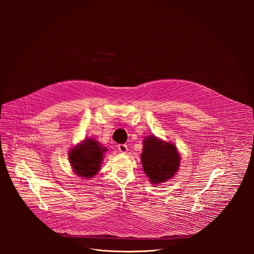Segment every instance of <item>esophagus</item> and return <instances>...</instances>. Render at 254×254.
Segmentation results:
<instances>
[{"instance_id":"34e87169","label":"esophagus","mask_w":254,"mask_h":254,"mask_svg":"<svg viewBox=\"0 0 254 254\" xmlns=\"http://www.w3.org/2000/svg\"><path fill=\"white\" fill-rule=\"evenodd\" d=\"M118 149L122 153H126L128 151V147L126 145H118Z\"/></svg>"}]
</instances>
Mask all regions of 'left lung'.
I'll return each instance as SVG.
<instances>
[{
  "mask_svg": "<svg viewBox=\"0 0 254 254\" xmlns=\"http://www.w3.org/2000/svg\"><path fill=\"white\" fill-rule=\"evenodd\" d=\"M143 144L141 160L149 182L158 185L171 179L178 171L181 159L175 145L154 135L146 137Z\"/></svg>",
  "mask_w": 254,
  "mask_h": 254,
  "instance_id": "1",
  "label": "left lung"
}]
</instances>
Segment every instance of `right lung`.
Wrapping results in <instances>:
<instances>
[{
	"label": "right lung",
	"mask_w": 254,
	"mask_h": 254,
	"mask_svg": "<svg viewBox=\"0 0 254 254\" xmlns=\"http://www.w3.org/2000/svg\"><path fill=\"white\" fill-rule=\"evenodd\" d=\"M107 151L95 139H86L69 151V161L74 173L82 178L91 179L101 169L104 152Z\"/></svg>",
	"instance_id": "1"
}]
</instances>
